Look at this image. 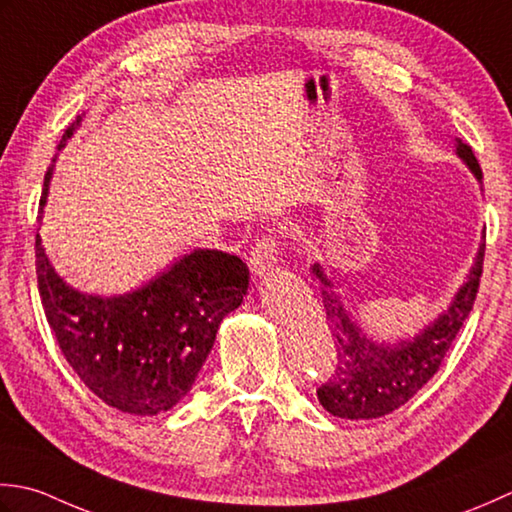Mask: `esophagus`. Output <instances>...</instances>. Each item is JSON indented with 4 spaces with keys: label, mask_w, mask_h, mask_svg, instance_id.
I'll use <instances>...</instances> for the list:
<instances>
[{
    "label": "esophagus",
    "mask_w": 512,
    "mask_h": 512,
    "mask_svg": "<svg viewBox=\"0 0 512 512\" xmlns=\"http://www.w3.org/2000/svg\"><path fill=\"white\" fill-rule=\"evenodd\" d=\"M276 260H278V243L271 236H263L252 249V256H249V267H252L256 276H265L267 271L274 269Z\"/></svg>",
    "instance_id": "esophagus-1"
}]
</instances>
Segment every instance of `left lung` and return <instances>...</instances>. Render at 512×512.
<instances>
[{"mask_svg": "<svg viewBox=\"0 0 512 512\" xmlns=\"http://www.w3.org/2000/svg\"><path fill=\"white\" fill-rule=\"evenodd\" d=\"M457 156L482 183V168L471 145L457 139ZM484 249V243L479 245L471 274L455 294L451 307L415 338L400 340L398 344H384L369 338L342 305L338 291L333 289L322 267H311L320 283L322 305H325L333 344H336V371L318 389V400L331 415L347 417V420L382 417L400 409L433 378L475 305L484 267Z\"/></svg>", "mask_w": 512, "mask_h": 512, "instance_id": "1", "label": "left lung"}]
</instances>
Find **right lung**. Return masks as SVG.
<instances>
[{"label": "right lung", "instance_id": "1", "mask_svg": "<svg viewBox=\"0 0 512 512\" xmlns=\"http://www.w3.org/2000/svg\"><path fill=\"white\" fill-rule=\"evenodd\" d=\"M64 132L59 150L79 125ZM55 161V159H52ZM52 165L39 205H46ZM37 285L59 349L86 387L123 413L170 411L192 389L218 325L241 307L249 269L234 254L194 249L123 296H90L64 283L37 234Z\"/></svg>", "mask_w": 512, "mask_h": 512}]
</instances>
